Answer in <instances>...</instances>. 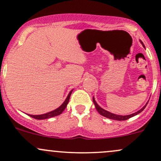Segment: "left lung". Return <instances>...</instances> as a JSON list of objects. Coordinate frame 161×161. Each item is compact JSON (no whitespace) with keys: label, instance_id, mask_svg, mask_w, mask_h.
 Listing matches in <instances>:
<instances>
[{"label":"left lung","instance_id":"obj_1","mask_svg":"<svg viewBox=\"0 0 161 161\" xmlns=\"http://www.w3.org/2000/svg\"><path fill=\"white\" fill-rule=\"evenodd\" d=\"M141 43H142L143 47H144V43H142V42L141 41ZM93 103H94L95 106V108H96V110L98 111V112L101 115L104 116V117L105 118H109V119H113V120H116V121H125V120H128V118H131V117H134V116L137 115V114H138L139 113H141L142 112L143 110H144V108H145V107L147 106V105L148 102H147V104L145 105H144V107L140 109L139 111H137V112L135 113H133V114H128V115H119V114H113V113H111L109 112H108V111L105 110V109H103L102 108H101L99 105L97 104V102H95L94 97H93Z\"/></svg>","mask_w":161,"mask_h":161}]
</instances>
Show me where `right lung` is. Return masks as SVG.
I'll return each instance as SVG.
<instances>
[{
	"mask_svg": "<svg viewBox=\"0 0 161 161\" xmlns=\"http://www.w3.org/2000/svg\"><path fill=\"white\" fill-rule=\"evenodd\" d=\"M72 90L70 91V92L69 93L68 96L66 97V100L64 101V102L60 106H59V108H57L56 109H55V110L52 111V112H47V113H46V114H38V115H33V114H28V115H29L30 117L33 118H35V119H38V120L47 119V118L59 115V114L63 113V111H64L65 108H66L67 105H68L69 101V98H70V95H71V94H72Z\"/></svg>",
	"mask_w": 161,
	"mask_h": 161,
	"instance_id": "right-lung-1",
	"label": "right lung"
}]
</instances>
